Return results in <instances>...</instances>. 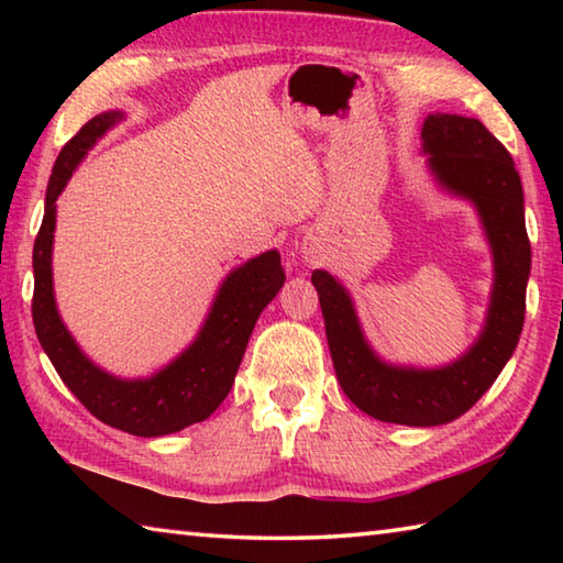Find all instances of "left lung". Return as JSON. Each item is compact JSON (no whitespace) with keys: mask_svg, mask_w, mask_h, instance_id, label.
<instances>
[{"mask_svg":"<svg viewBox=\"0 0 563 563\" xmlns=\"http://www.w3.org/2000/svg\"><path fill=\"white\" fill-rule=\"evenodd\" d=\"M422 148L437 180L479 211L494 255V290L479 340L446 367H395L362 335L350 292L325 271L312 273L328 345L342 393L379 422L434 427L462 417L499 377L523 328L531 245L523 225V190L509 151L482 121L430 113Z\"/></svg>","mask_w":563,"mask_h":563,"instance_id":"left-lung-1","label":"left lung"}]
</instances>
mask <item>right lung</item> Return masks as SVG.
Listing matches in <instances>:
<instances>
[{
    "mask_svg": "<svg viewBox=\"0 0 563 563\" xmlns=\"http://www.w3.org/2000/svg\"><path fill=\"white\" fill-rule=\"evenodd\" d=\"M121 119V111L93 117L56 158L49 186H46L44 221L34 241L32 318L36 338L62 383L93 417L121 432L161 437L203 422L231 393L255 320L283 288L285 271L278 251L263 253L235 268L218 290L198 338L156 375L146 379H121L93 365L64 328L54 302L52 245L56 198L87 151Z\"/></svg>",
    "mask_w": 563,
    "mask_h": 563,
    "instance_id": "obj_1",
    "label": "right lung"
}]
</instances>
